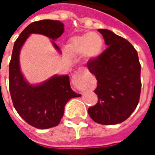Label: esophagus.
<instances>
[{
    "mask_svg": "<svg viewBox=\"0 0 155 155\" xmlns=\"http://www.w3.org/2000/svg\"><path fill=\"white\" fill-rule=\"evenodd\" d=\"M86 79L87 74L82 70L76 71L72 76V83L79 89V90H84L87 87L86 84Z\"/></svg>",
    "mask_w": 155,
    "mask_h": 155,
    "instance_id": "34e87169",
    "label": "esophagus"
}]
</instances>
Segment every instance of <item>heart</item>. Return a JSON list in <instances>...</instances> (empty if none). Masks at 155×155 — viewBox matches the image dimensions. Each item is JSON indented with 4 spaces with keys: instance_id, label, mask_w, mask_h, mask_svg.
Listing matches in <instances>:
<instances>
[{
    "instance_id": "heart-1",
    "label": "heart",
    "mask_w": 155,
    "mask_h": 155,
    "mask_svg": "<svg viewBox=\"0 0 155 155\" xmlns=\"http://www.w3.org/2000/svg\"><path fill=\"white\" fill-rule=\"evenodd\" d=\"M104 48V40L99 33L87 32L82 35H74L69 39L65 49L72 55L84 54L89 61L99 58Z\"/></svg>"
}]
</instances>
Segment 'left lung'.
Instances as JSON below:
<instances>
[{"label":"left lung","mask_w":155,"mask_h":155,"mask_svg":"<svg viewBox=\"0 0 155 155\" xmlns=\"http://www.w3.org/2000/svg\"><path fill=\"white\" fill-rule=\"evenodd\" d=\"M108 47L87 67L97 80L98 103L88 109L94 122L116 124L127 120L139 104L141 91L138 53L130 42L106 29H99Z\"/></svg>","instance_id":"obj_1"}]
</instances>
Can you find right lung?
<instances>
[{
	"instance_id": "right-lung-1",
	"label": "right lung",
	"mask_w": 155,
	"mask_h": 155,
	"mask_svg": "<svg viewBox=\"0 0 155 155\" xmlns=\"http://www.w3.org/2000/svg\"><path fill=\"white\" fill-rule=\"evenodd\" d=\"M64 32L60 21L42 20L32 22L15 41L9 64V89L15 110L25 122L37 129H49L59 124L64 105L71 98L81 94L72 91L68 75H54L40 84H30L20 68V51L31 34H41L52 40L55 50H61L53 41Z\"/></svg>"
}]
</instances>
